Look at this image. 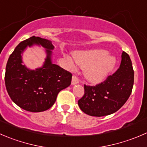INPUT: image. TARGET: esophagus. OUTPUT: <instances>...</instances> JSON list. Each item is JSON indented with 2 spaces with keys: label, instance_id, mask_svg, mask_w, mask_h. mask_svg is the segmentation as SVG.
<instances>
[{
  "label": "esophagus",
  "instance_id": "34e87169",
  "mask_svg": "<svg viewBox=\"0 0 147 147\" xmlns=\"http://www.w3.org/2000/svg\"><path fill=\"white\" fill-rule=\"evenodd\" d=\"M79 79H78L76 76H74L72 77V80H71V84L72 85H74V84H79Z\"/></svg>",
  "mask_w": 147,
  "mask_h": 147
}]
</instances>
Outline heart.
<instances>
[{
	"instance_id": "heart-1",
	"label": "heart",
	"mask_w": 147,
	"mask_h": 147,
	"mask_svg": "<svg viewBox=\"0 0 147 147\" xmlns=\"http://www.w3.org/2000/svg\"><path fill=\"white\" fill-rule=\"evenodd\" d=\"M74 58L81 68H86L85 77L92 84H98L104 81L116 63V58L109 55L108 52L102 49L76 52ZM67 60L71 67L74 66V61L70 57H68Z\"/></svg>"
}]
</instances>
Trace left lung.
Here are the masks:
<instances>
[{"label":"left lung","instance_id":"8db88e82","mask_svg":"<svg viewBox=\"0 0 147 147\" xmlns=\"http://www.w3.org/2000/svg\"><path fill=\"white\" fill-rule=\"evenodd\" d=\"M134 72L129 55L123 52L119 68L102 83L84 85V94L78 101L81 110L91 116L102 117L118 111L132 92Z\"/></svg>","mask_w":147,"mask_h":147}]
</instances>
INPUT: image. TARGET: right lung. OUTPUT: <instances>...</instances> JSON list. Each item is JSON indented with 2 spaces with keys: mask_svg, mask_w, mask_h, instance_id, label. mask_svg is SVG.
<instances>
[{
  "mask_svg": "<svg viewBox=\"0 0 147 147\" xmlns=\"http://www.w3.org/2000/svg\"><path fill=\"white\" fill-rule=\"evenodd\" d=\"M41 46L46 58L43 66L34 70L23 64L22 55L28 47ZM54 49L50 40L33 37L19 43L6 64L5 84L8 95L21 108L33 113L48 110L58 94L70 86L72 74L52 62Z\"/></svg>",
  "mask_w": 147,
  "mask_h": 147,
  "instance_id": "obj_1",
  "label": "right lung"
}]
</instances>
